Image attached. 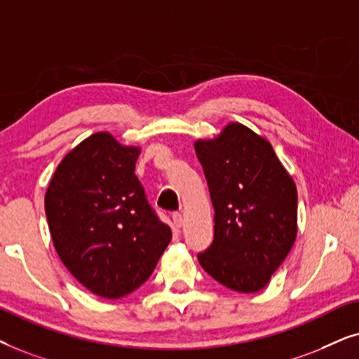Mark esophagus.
<instances>
[{
  "label": "esophagus",
  "mask_w": 359,
  "mask_h": 359,
  "mask_svg": "<svg viewBox=\"0 0 359 359\" xmlns=\"http://www.w3.org/2000/svg\"><path fill=\"white\" fill-rule=\"evenodd\" d=\"M172 219H174V224L177 228H180L184 224V215L182 213H174V215H172Z\"/></svg>",
  "instance_id": "1"
}]
</instances>
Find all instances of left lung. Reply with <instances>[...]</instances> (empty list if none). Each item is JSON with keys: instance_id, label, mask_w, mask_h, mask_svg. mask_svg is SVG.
Wrapping results in <instances>:
<instances>
[{"instance_id": "8db88e82", "label": "left lung", "mask_w": 359, "mask_h": 359, "mask_svg": "<svg viewBox=\"0 0 359 359\" xmlns=\"http://www.w3.org/2000/svg\"><path fill=\"white\" fill-rule=\"evenodd\" d=\"M215 210L212 246L198 262L236 292H257L271 280L297 236V187L271 142L241 123L213 140H197Z\"/></svg>"}]
</instances>
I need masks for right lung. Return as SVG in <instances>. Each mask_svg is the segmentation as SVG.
I'll return each mask as SVG.
<instances>
[{
	"label": "right lung",
	"mask_w": 359,
	"mask_h": 359,
	"mask_svg": "<svg viewBox=\"0 0 359 359\" xmlns=\"http://www.w3.org/2000/svg\"><path fill=\"white\" fill-rule=\"evenodd\" d=\"M141 147L95 133L65 154L44 205L60 261L90 292L119 299L149 279L172 229L135 174Z\"/></svg>",
	"instance_id": "obj_1"
}]
</instances>
